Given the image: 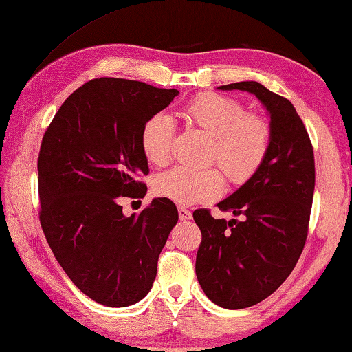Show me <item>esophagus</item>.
Segmentation results:
<instances>
[{
    "label": "esophagus",
    "instance_id": "1",
    "mask_svg": "<svg viewBox=\"0 0 352 352\" xmlns=\"http://www.w3.org/2000/svg\"><path fill=\"white\" fill-rule=\"evenodd\" d=\"M179 219L181 220H190L191 219V211L186 210L184 206H179Z\"/></svg>",
    "mask_w": 352,
    "mask_h": 352
}]
</instances>
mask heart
Listing matches in <instances>:
<instances>
[{
    "label": "heart",
    "instance_id": "b5f03b06",
    "mask_svg": "<svg viewBox=\"0 0 352 352\" xmlns=\"http://www.w3.org/2000/svg\"><path fill=\"white\" fill-rule=\"evenodd\" d=\"M186 124L210 135L208 161L217 162L232 184H245L266 161L272 144L269 121L246 112L240 100L219 92H202L184 106ZM176 126L168 116L155 113L141 129V150L155 166H166L173 150ZM155 192L179 205L216 199L223 190L219 168L176 167L155 179Z\"/></svg>",
    "mask_w": 352,
    "mask_h": 352
}]
</instances>
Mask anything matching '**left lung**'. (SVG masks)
<instances>
[{"mask_svg": "<svg viewBox=\"0 0 352 352\" xmlns=\"http://www.w3.org/2000/svg\"><path fill=\"white\" fill-rule=\"evenodd\" d=\"M219 88L252 92L267 107L272 127L260 170L217 205L240 220L214 219L206 208L192 212L202 232L199 284L214 304L240 310L270 296L295 269L308 235L316 170L310 136L289 100L258 82Z\"/></svg>", "mask_w": 352, "mask_h": 352, "instance_id": "left-lung-1", "label": "left lung"}]
</instances>
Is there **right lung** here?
<instances>
[{"label": "right lung", "instance_id": "add662e5", "mask_svg": "<svg viewBox=\"0 0 352 352\" xmlns=\"http://www.w3.org/2000/svg\"><path fill=\"white\" fill-rule=\"evenodd\" d=\"M177 94L127 78H92L63 102L42 138V231L71 281L102 305L127 307L147 295L177 223L176 205L166 197L131 217L120 205L144 197L141 129Z\"/></svg>", "mask_w": 352, "mask_h": 352}]
</instances>
